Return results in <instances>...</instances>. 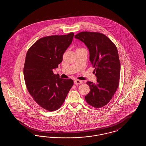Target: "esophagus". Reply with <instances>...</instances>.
<instances>
[{
  "instance_id": "1",
  "label": "esophagus",
  "mask_w": 146,
  "mask_h": 146,
  "mask_svg": "<svg viewBox=\"0 0 146 146\" xmlns=\"http://www.w3.org/2000/svg\"><path fill=\"white\" fill-rule=\"evenodd\" d=\"M74 83L76 84H81L83 83V82L82 80H75L74 81Z\"/></svg>"
}]
</instances>
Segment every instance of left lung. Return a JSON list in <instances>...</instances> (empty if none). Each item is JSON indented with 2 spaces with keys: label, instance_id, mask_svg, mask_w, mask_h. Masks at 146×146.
I'll list each match as a JSON object with an SVG mask.
<instances>
[{
  "label": "left lung",
  "instance_id": "1",
  "mask_svg": "<svg viewBox=\"0 0 146 146\" xmlns=\"http://www.w3.org/2000/svg\"><path fill=\"white\" fill-rule=\"evenodd\" d=\"M75 38L89 49L90 61L97 78L96 84L87 82L90 91L85 99L91 106L101 108L110 102L119 84L120 63L118 50L109 38L101 33L82 32Z\"/></svg>",
  "mask_w": 146,
  "mask_h": 146
}]
</instances>
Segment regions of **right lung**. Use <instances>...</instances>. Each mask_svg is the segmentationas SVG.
<instances>
[{
  "label": "right lung",
  "mask_w": 146,
  "mask_h": 146,
  "mask_svg": "<svg viewBox=\"0 0 146 146\" xmlns=\"http://www.w3.org/2000/svg\"><path fill=\"white\" fill-rule=\"evenodd\" d=\"M74 35L71 32L43 37L27 51L23 68L26 87L35 102L48 111L61 107L73 85L72 79L60 78L53 70L62 62Z\"/></svg>",
  "instance_id": "add662e5"
}]
</instances>
